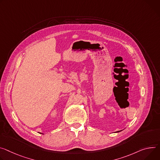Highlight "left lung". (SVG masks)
I'll return each mask as SVG.
<instances>
[{"label": "left lung", "mask_w": 160, "mask_h": 160, "mask_svg": "<svg viewBox=\"0 0 160 160\" xmlns=\"http://www.w3.org/2000/svg\"><path fill=\"white\" fill-rule=\"evenodd\" d=\"M120 132V131H119V132Z\"/></svg>", "instance_id": "obj_1"}]
</instances>
